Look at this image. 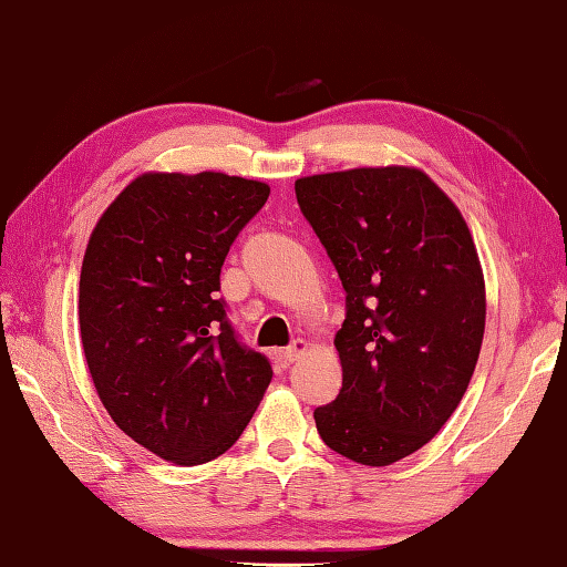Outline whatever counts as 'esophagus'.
<instances>
[{"label":"esophagus","instance_id":"esophagus-1","mask_svg":"<svg viewBox=\"0 0 567 567\" xmlns=\"http://www.w3.org/2000/svg\"><path fill=\"white\" fill-rule=\"evenodd\" d=\"M306 354H308V342H306V340H293L291 348H286V350L281 352L284 362H288V364H293V362H298V360H303Z\"/></svg>","mask_w":567,"mask_h":567}]
</instances>
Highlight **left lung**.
<instances>
[{"instance_id": "left-lung-1", "label": "left lung", "mask_w": 567, "mask_h": 567, "mask_svg": "<svg viewBox=\"0 0 567 567\" xmlns=\"http://www.w3.org/2000/svg\"><path fill=\"white\" fill-rule=\"evenodd\" d=\"M296 198L348 291L342 389L316 409L318 433L360 465H394L433 441L475 374L487 320L475 239L415 166L303 176Z\"/></svg>"}]
</instances>
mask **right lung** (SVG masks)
Listing matches in <instances>:
<instances>
[{
  "mask_svg": "<svg viewBox=\"0 0 567 567\" xmlns=\"http://www.w3.org/2000/svg\"><path fill=\"white\" fill-rule=\"evenodd\" d=\"M269 186L219 171H146L87 239L80 340L102 406L148 453L203 465L237 443L271 381L217 300L219 271Z\"/></svg>",
  "mask_w": 567,
  "mask_h": 567,
  "instance_id": "right-lung-1",
  "label": "right lung"
}]
</instances>
